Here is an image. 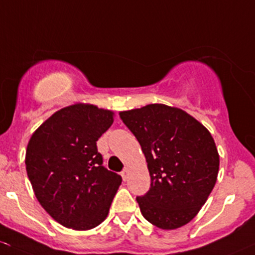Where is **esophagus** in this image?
I'll list each match as a JSON object with an SVG mask.
<instances>
[{"label":"esophagus","instance_id":"esophagus-1","mask_svg":"<svg viewBox=\"0 0 255 255\" xmlns=\"http://www.w3.org/2000/svg\"><path fill=\"white\" fill-rule=\"evenodd\" d=\"M128 174H129V169L128 168H125L123 169V172L121 173V175H122V178H123V180H127L128 179Z\"/></svg>","mask_w":255,"mask_h":255}]
</instances>
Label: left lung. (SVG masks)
<instances>
[{
    "instance_id": "obj_1",
    "label": "left lung",
    "mask_w": 255,
    "mask_h": 255,
    "mask_svg": "<svg viewBox=\"0 0 255 255\" xmlns=\"http://www.w3.org/2000/svg\"><path fill=\"white\" fill-rule=\"evenodd\" d=\"M140 144L151 187L136 197L142 217L174 230L197 215L217 183L219 153L211 132L175 106L149 104L120 113Z\"/></svg>"
}]
</instances>
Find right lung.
<instances>
[{"label": "right lung", "instance_id": "right-lung-1", "mask_svg": "<svg viewBox=\"0 0 255 255\" xmlns=\"http://www.w3.org/2000/svg\"><path fill=\"white\" fill-rule=\"evenodd\" d=\"M115 113L76 103L55 111L35 132L25 153L36 198L55 222L86 231L106 219L122 178L103 164L97 140Z\"/></svg>", "mask_w": 255, "mask_h": 255}]
</instances>
